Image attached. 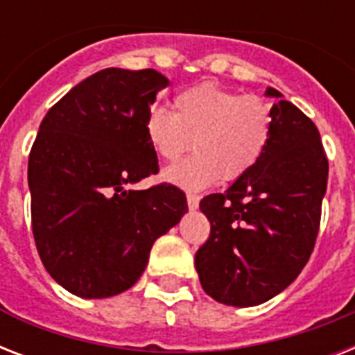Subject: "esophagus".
I'll use <instances>...</instances> for the list:
<instances>
[{
	"mask_svg": "<svg viewBox=\"0 0 355 355\" xmlns=\"http://www.w3.org/2000/svg\"><path fill=\"white\" fill-rule=\"evenodd\" d=\"M186 199H188V208L189 210H197L199 208V197L193 193L186 195Z\"/></svg>",
	"mask_w": 355,
	"mask_h": 355,
	"instance_id": "34e87169",
	"label": "esophagus"
}]
</instances>
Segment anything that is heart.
Listing matches in <instances>:
<instances>
[{"instance_id": "b5f03b06", "label": "heart", "mask_w": 355, "mask_h": 355, "mask_svg": "<svg viewBox=\"0 0 355 355\" xmlns=\"http://www.w3.org/2000/svg\"><path fill=\"white\" fill-rule=\"evenodd\" d=\"M270 132L272 114L261 97L239 96L214 83L180 92L175 112L155 107L145 118L147 141L162 160H177L193 138V155L164 171L167 182L186 189L243 177L261 158Z\"/></svg>"}]
</instances>
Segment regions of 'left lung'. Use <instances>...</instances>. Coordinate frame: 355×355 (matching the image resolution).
I'll return each instance as SVG.
<instances>
[{"label":"left lung","instance_id":"left-lung-1","mask_svg":"<svg viewBox=\"0 0 355 355\" xmlns=\"http://www.w3.org/2000/svg\"><path fill=\"white\" fill-rule=\"evenodd\" d=\"M265 96L275 105L261 158L225 193L200 200L211 230L195 269L214 300L236 308L267 302L300 275L313 252L328 184L315 123L275 88Z\"/></svg>","mask_w":355,"mask_h":355}]
</instances>
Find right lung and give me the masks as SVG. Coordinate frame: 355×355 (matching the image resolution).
<instances>
[{
    "label": "right lung",
    "mask_w": 355,
    "mask_h": 355,
    "mask_svg": "<svg viewBox=\"0 0 355 355\" xmlns=\"http://www.w3.org/2000/svg\"><path fill=\"white\" fill-rule=\"evenodd\" d=\"M167 85L156 69H101L42 119L29 155L33 236L47 272L77 297L132 287L156 239L188 211L171 184L132 189L158 173L145 118Z\"/></svg>",
    "instance_id": "right-lung-1"
}]
</instances>
